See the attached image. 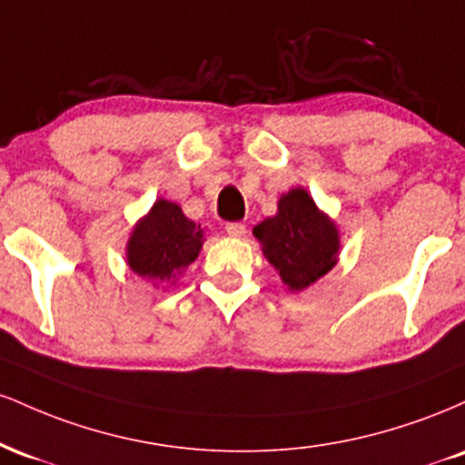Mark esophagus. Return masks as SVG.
Listing matches in <instances>:
<instances>
[{
	"label": "esophagus",
	"mask_w": 465,
	"mask_h": 465,
	"mask_svg": "<svg viewBox=\"0 0 465 465\" xmlns=\"http://www.w3.org/2000/svg\"><path fill=\"white\" fill-rule=\"evenodd\" d=\"M225 232H227L232 238H242L244 233H247V227H244L242 223H227Z\"/></svg>",
	"instance_id": "1"
}]
</instances>
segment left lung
<instances>
[{"label":"left lung","instance_id":"left-lung-1","mask_svg":"<svg viewBox=\"0 0 465 465\" xmlns=\"http://www.w3.org/2000/svg\"><path fill=\"white\" fill-rule=\"evenodd\" d=\"M253 236L291 291H303L336 264L339 232L302 188L282 196L277 216L253 227Z\"/></svg>","mask_w":465,"mask_h":465}]
</instances>
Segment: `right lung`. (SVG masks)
I'll return each mask as SVG.
<instances>
[{
    "mask_svg": "<svg viewBox=\"0 0 465 465\" xmlns=\"http://www.w3.org/2000/svg\"><path fill=\"white\" fill-rule=\"evenodd\" d=\"M203 247V229L177 203L157 201L129 240V266L137 275L170 284Z\"/></svg>",
    "mask_w": 465,
    "mask_h": 465,
    "instance_id": "add662e5",
    "label": "right lung"
}]
</instances>
